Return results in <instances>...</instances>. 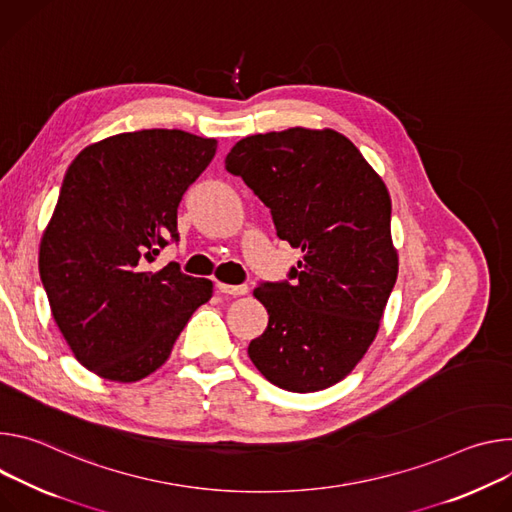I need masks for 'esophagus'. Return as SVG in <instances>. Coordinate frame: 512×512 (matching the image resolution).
Listing matches in <instances>:
<instances>
[{"mask_svg":"<svg viewBox=\"0 0 512 512\" xmlns=\"http://www.w3.org/2000/svg\"><path fill=\"white\" fill-rule=\"evenodd\" d=\"M217 291L223 295H246L248 287L246 285H223V282H217Z\"/></svg>","mask_w":512,"mask_h":512,"instance_id":"34e87169","label":"esophagus"}]
</instances>
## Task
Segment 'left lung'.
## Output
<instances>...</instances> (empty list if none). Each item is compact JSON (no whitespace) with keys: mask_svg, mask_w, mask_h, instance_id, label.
Segmentation results:
<instances>
[{"mask_svg":"<svg viewBox=\"0 0 512 512\" xmlns=\"http://www.w3.org/2000/svg\"><path fill=\"white\" fill-rule=\"evenodd\" d=\"M225 170L270 209L276 236L303 252L289 280L254 291L268 327L248 356L278 388L323 390L374 342L399 274L386 185L335 130L248 136L225 156Z\"/></svg>","mask_w":512,"mask_h":512,"instance_id":"8db88e82","label":"left lung"}]
</instances>
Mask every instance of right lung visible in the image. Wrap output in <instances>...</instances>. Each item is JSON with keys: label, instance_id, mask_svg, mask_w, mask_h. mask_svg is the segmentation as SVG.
Wrapping results in <instances>:
<instances>
[{"label": "right lung", "instance_id": "right-lung-1", "mask_svg": "<svg viewBox=\"0 0 512 512\" xmlns=\"http://www.w3.org/2000/svg\"><path fill=\"white\" fill-rule=\"evenodd\" d=\"M217 142L183 130H140L87 146L71 162L40 242L52 317L91 372L136 382L170 356L213 282L154 270L179 242L177 209Z\"/></svg>", "mask_w": 512, "mask_h": 512}]
</instances>
